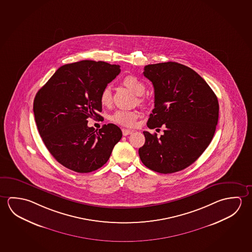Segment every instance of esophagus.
<instances>
[{"label":"esophagus","mask_w":252,"mask_h":252,"mask_svg":"<svg viewBox=\"0 0 252 252\" xmlns=\"http://www.w3.org/2000/svg\"><path fill=\"white\" fill-rule=\"evenodd\" d=\"M122 133H123V135H124V136H127V135H129V134H132V131L123 128V129H122Z\"/></svg>","instance_id":"obj_1"}]
</instances>
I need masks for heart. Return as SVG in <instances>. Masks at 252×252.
<instances>
[{
  "label": "heart",
  "mask_w": 252,
  "mask_h": 252,
  "mask_svg": "<svg viewBox=\"0 0 252 252\" xmlns=\"http://www.w3.org/2000/svg\"><path fill=\"white\" fill-rule=\"evenodd\" d=\"M123 84L136 95H142L144 92V83L136 76H126L123 79ZM140 101L142 102V99H140ZM100 102L103 105H109L112 102V93L110 87H105L101 92ZM140 115V112L135 110H118L111 116V120L115 124L120 125L125 127H133L136 125L137 119Z\"/></svg>",
  "instance_id": "1"
}]
</instances>
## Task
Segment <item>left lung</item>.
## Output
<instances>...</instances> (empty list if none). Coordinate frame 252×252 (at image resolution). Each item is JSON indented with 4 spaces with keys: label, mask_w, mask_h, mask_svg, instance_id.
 Masks as SVG:
<instances>
[{
    "label": "left lung",
    "mask_w": 252,
    "mask_h": 252,
    "mask_svg": "<svg viewBox=\"0 0 252 252\" xmlns=\"http://www.w3.org/2000/svg\"><path fill=\"white\" fill-rule=\"evenodd\" d=\"M143 74L155 90V108L147 126L157 130L162 126L164 133L157 138V133L143 132L140 160L159 173L178 172L210 144L218 123L217 96L199 74L177 62L145 66Z\"/></svg>",
    "instance_id": "1"
}]
</instances>
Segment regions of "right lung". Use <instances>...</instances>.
Returning a JSON list of instances; mask_svg holds the SVG:
<instances>
[{
    "label": "right lung",
    "instance_id": "add662e5",
    "mask_svg": "<svg viewBox=\"0 0 252 252\" xmlns=\"http://www.w3.org/2000/svg\"><path fill=\"white\" fill-rule=\"evenodd\" d=\"M119 65L82 61L63 65L37 91L33 112L46 149L62 165L89 173L107 162L122 138L114 124L96 131L88 119H99L100 94L120 73Z\"/></svg>",
    "mask_w": 252,
    "mask_h": 252
}]
</instances>
